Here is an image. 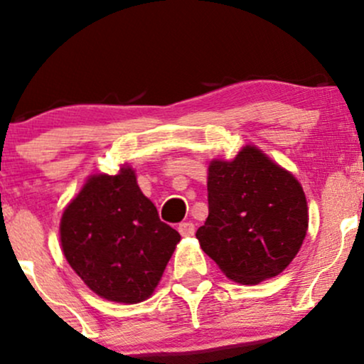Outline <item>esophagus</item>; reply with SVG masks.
<instances>
[{
	"label": "esophagus",
	"mask_w": 364,
	"mask_h": 364,
	"mask_svg": "<svg viewBox=\"0 0 364 364\" xmlns=\"http://www.w3.org/2000/svg\"><path fill=\"white\" fill-rule=\"evenodd\" d=\"M178 231L181 236H193L195 235V224L193 223H181L178 225Z\"/></svg>",
	"instance_id": "34e87169"
}]
</instances>
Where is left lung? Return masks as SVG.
Here are the masks:
<instances>
[{"instance_id":"left-lung-1","label":"left lung","mask_w":364,"mask_h":364,"mask_svg":"<svg viewBox=\"0 0 364 364\" xmlns=\"http://www.w3.org/2000/svg\"><path fill=\"white\" fill-rule=\"evenodd\" d=\"M208 217L200 246L232 281L275 277L301 248L308 207L298 179L257 147L208 166Z\"/></svg>"}]
</instances>
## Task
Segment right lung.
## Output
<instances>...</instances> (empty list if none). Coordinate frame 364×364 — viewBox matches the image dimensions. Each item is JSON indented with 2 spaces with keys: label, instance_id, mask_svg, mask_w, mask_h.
Segmentation results:
<instances>
[{
  "label": "right lung",
  "instance_id": "1",
  "mask_svg": "<svg viewBox=\"0 0 364 364\" xmlns=\"http://www.w3.org/2000/svg\"><path fill=\"white\" fill-rule=\"evenodd\" d=\"M61 246L82 281L118 303L147 299L181 240L159 219L129 168L92 176L61 219Z\"/></svg>",
  "mask_w": 364,
  "mask_h": 364
}]
</instances>
